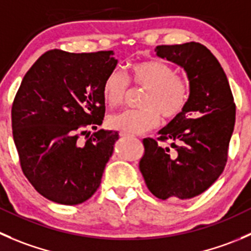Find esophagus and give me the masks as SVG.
Masks as SVG:
<instances>
[{
  "label": "esophagus",
  "mask_w": 251,
  "mask_h": 251,
  "mask_svg": "<svg viewBox=\"0 0 251 251\" xmlns=\"http://www.w3.org/2000/svg\"><path fill=\"white\" fill-rule=\"evenodd\" d=\"M119 135H120L121 137H123V138H127V137H130V135H127V133H125V132H120V133H119Z\"/></svg>",
  "instance_id": "esophagus-1"
}]
</instances>
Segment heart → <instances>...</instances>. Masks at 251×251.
<instances>
[{
	"label": "heart",
	"mask_w": 251,
	"mask_h": 251,
	"mask_svg": "<svg viewBox=\"0 0 251 251\" xmlns=\"http://www.w3.org/2000/svg\"><path fill=\"white\" fill-rule=\"evenodd\" d=\"M130 81L146 89L141 99V110H125L108 118V126L127 135H140L157 127L160 116L167 121L176 119L189 99V82L175 74L170 65L158 60L135 62L130 67ZM103 98L114 108L125 100L128 81L120 71L108 74L101 87Z\"/></svg>",
	"instance_id": "obj_1"
}]
</instances>
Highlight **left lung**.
Returning <instances> with one entry per match:
<instances>
[{
  "instance_id": "obj_1",
  "label": "left lung",
  "mask_w": 251,
  "mask_h": 251,
  "mask_svg": "<svg viewBox=\"0 0 251 251\" xmlns=\"http://www.w3.org/2000/svg\"><path fill=\"white\" fill-rule=\"evenodd\" d=\"M155 52L184 69L190 94L182 113L158 131V140H169L170 147L143 140L140 170L155 198L187 200L207 190L225 169L234 130V99L222 66L202 44L159 45Z\"/></svg>"
}]
</instances>
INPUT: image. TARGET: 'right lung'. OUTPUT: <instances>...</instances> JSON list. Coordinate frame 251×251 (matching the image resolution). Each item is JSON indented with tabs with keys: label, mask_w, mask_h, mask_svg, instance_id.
Instances as JSON below:
<instances>
[{
	"label": "right lung",
	"mask_w": 251,
	"mask_h": 251,
	"mask_svg": "<svg viewBox=\"0 0 251 251\" xmlns=\"http://www.w3.org/2000/svg\"><path fill=\"white\" fill-rule=\"evenodd\" d=\"M116 65L114 51L51 50L24 76L12 105L13 140L24 175L48 200L78 205L100 185L119 133L81 136L103 123L101 87Z\"/></svg>",
	"instance_id": "right-lung-1"
}]
</instances>
